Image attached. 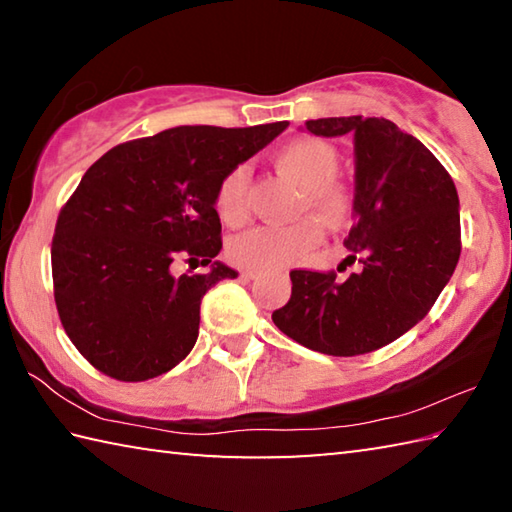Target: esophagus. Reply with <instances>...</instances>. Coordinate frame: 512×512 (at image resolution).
<instances>
[{"instance_id":"esophagus-1","label":"esophagus","mask_w":512,"mask_h":512,"mask_svg":"<svg viewBox=\"0 0 512 512\" xmlns=\"http://www.w3.org/2000/svg\"><path fill=\"white\" fill-rule=\"evenodd\" d=\"M262 275V271H255V268H248V271H241V277L244 280H255V277Z\"/></svg>"}]
</instances>
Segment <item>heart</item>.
Here are the masks:
<instances>
[{"mask_svg":"<svg viewBox=\"0 0 512 512\" xmlns=\"http://www.w3.org/2000/svg\"><path fill=\"white\" fill-rule=\"evenodd\" d=\"M275 169L305 189L302 207L323 216L329 225H339L350 214V194L336 178L339 155L332 146L302 137L280 146L273 153ZM248 171L232 169L216 189L214 207L221 221L237 225L246 219ZM323 228L316 219H302L291 225H259L230 241L228 255L235 264L248 268H271L291 264L320 244Z\"/></svg>","mask_w":512,"mask_h":512,"instance_id":"b5f03b06","label":"heart"}]
</instances>
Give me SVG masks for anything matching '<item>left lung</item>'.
I'll use <instances>...</instances> for the list:
<instances>
[{"instance_id":"left-lung-1","label":"left lung","mask_w":512,"mask_h":512,"mask_svg":"<svg viewBox=\"0 0 512 512\" xmlns=\"http://www.w3.org/2000/svg\"><path fill=\"white\" fill-rule=\"evenodd\" d=\"M318 137H354V225L345 248L361 268L291 271V300L273 323L309 350L354 357L400 339L447 287L461 255L454 180L427 146L384 117H323Z\"/></svg>"}]
</instances>
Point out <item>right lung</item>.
Listing matches in <instances>:
<instances>
[{
    "label": "right lung",
    "instance_id": "right-lung-1",
    "mask_svg": "<svg viewBox=\"0 0 512 512\" xmlns=\"http://www.w3.org/2000/svg\"><path fill=\"white\" fill-rule=\"evenodd\" d=\"M287 126L167 128L115 146L85 171L58 216L51 271L60 323L94 368L144 381L192 352L203 296L239 275L216 259V189ZM176 258L211 271L178 278Z\"/></svg>",
    "mask_w": 512,
    "mask_h": 512
}]
</instances>
